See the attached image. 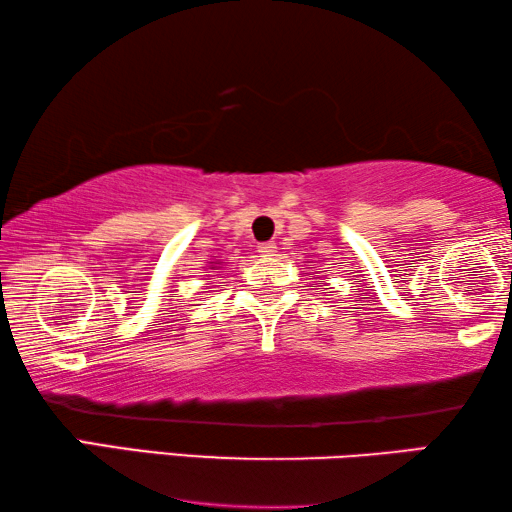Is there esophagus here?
<instances>
[{
	"label": "esophagus",
	"instance_id": "34e87169",
	"mask_svg": "<svg viewBox=\"0 0 512 512\" xmlns=\"http://www.w3.org/2000/svg\"><path fill=\"white\" fill-rule=\"evenodd\" d=\"M258 254H261V256H274L276 254V245H274V242H261V245H258Z\"/></svg>",
	"mask_w": 512,
	"mask_h": 512
}]
</instances>
